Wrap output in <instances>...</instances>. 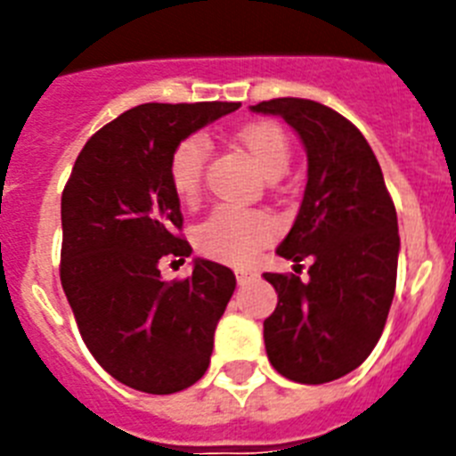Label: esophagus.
Listing matches in <instances>:
<instances>
[{
  "instance_id": "1",
  "label": "esophagus",
  "mask_w": 456,
  "mask_h": 456,
  "mask_svg": "<svg viewBox=\"0 0 456 456\" xmlns=\"http://www.w3.org/2000/svg\"><path fill=\"white\" fill-rule=\"evenodd\" d=\"M235 276H237V283L244 285L247 281H251L253 276H257L256 269H235Z\"/></svg>"
}]
</instances>
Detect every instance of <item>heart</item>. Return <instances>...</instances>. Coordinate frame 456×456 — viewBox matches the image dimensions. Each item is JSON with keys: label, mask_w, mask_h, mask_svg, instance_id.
I'll use <instances>...</instances> for the list:
<instances>
[{"label": "heart", "mask_w": 456, "mask_h": 456, "mask_svg": "<svg viewBox=\"0 0 456 456\" xmlns=\"http://www.w3.org/2000/svg\"><path fill=\"white\" fill-rule=\"evenodd\" d=\"M240 143L257 168L267 178H278L288 168L292 148L289 139L276 123H251L237 132ZM209 157V143L203 134L184 136L173 148L168 162V180L183 203H193L203 187L205 164ZM276 235V221L263 209H247L237 205L219 208L199 225L196 241L205 256L224 263H248L260 247Z\"/></svg>", "instance_id": "b5f03b06"}]
</instances>
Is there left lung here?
Listing matches in <instances>:
<instances>
[{
	"label": "left lung",
	"instance_id": "8db88e82",
	"mask_svg": "<svg viewBox=\"0 0 456 456\" xmlns=\"http://www.w3.org/2000/svg\"><path fill=\"white\" fill-rule=\"evenodd\" d=\"M251 111L281 116L308 155L299 215L276 253L297 263L294 272L310 257V278L265 273L278 292L265 347L289 381L326 384L363 363L384 331L397 283V212L372 148L345 116L301 98Z\"/></svg>",
	"mask_w": 456,
	"mask_h": 456
}]
</instances>
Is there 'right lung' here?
I'll list each match as a JSON object with an SVG mask.
<instances>
[{
  "label": "right lung",
  "instance_id": "add662e5",
  "mask_svg": "<svg viewBox=\"0 0 456 456\" xmlns=\"http://www.w3.org/2000/svg\"><path fill=\"white\" fill-rule=\"evenodd\" d=\"M240 102H148L98 130L61 196V285L93 358L116 381L171 395L199 381L235 273L196 260L162 281L159 260L191 256L168 180L173 148Z\"/></svg>",
  "mask_w": 456,
  "mask_h": 456
}]
</instances>
